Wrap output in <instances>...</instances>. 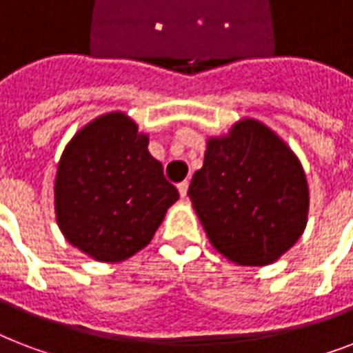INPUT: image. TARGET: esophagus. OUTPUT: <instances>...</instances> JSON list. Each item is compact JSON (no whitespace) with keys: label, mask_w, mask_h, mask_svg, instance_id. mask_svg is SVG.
Wrapping results in <instances>:
<instances>
[{"label":"esophagus","mask_w":353,"mask_h":353,"mask_svg":"<svg viewBox=\"0 0 353 353\" xmlns=\"http://www.w3.org/2000/svg\"><path fill=\"white\" fill-rule=\"evenodd\" d=\"M177 190H179V194H181V198H185V196H187V192H188V181H187V179L177 185Z\"/></svg>","instance_id":"obj_1"}]
</instances>
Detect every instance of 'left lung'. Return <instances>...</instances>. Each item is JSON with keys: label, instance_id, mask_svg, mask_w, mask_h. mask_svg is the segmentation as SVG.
Returning a JSON list of instances; mask_svg holds the SVG:
<instances>
[{"label": "left lung", "instance_id": "8db88e82", "mask_svg": "<svg viewBox=\"0 0 353 353\" xmlns=\"http://www.w3.org/2000/svg\"><path fill=\"white\" fill-rule=\"evenodd\" d=\"M188 198L210 243L238 265H268L301 238L307 183L301 163L262 122L210 139Z\"/></svg>", "mask_w": 353, "mask_h": 353}]
</instances>
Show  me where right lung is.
<instances>
[{
  "label": "right lung",
  "instance_id": "1",
  "mask_svg": "<svg viewBox=\"0 0 353 353\" xmlns=\"http://www.w3.org/2000/svg\"><path fill=\"white\" fill-rule=\"evenodd\" d=\"M177 198L150 155L148 137L124 113L82 128L58 163V225L71 245L99 262H122L148 245Z\"/></svg>",
  "mask_w": 353,
  "mask_h": 353
}]
</instances>
